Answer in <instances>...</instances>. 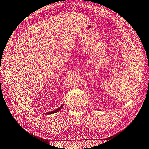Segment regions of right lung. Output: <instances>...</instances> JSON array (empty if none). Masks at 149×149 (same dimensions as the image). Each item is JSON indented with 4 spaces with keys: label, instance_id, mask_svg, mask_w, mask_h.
<instances>
[{
    "label": "right lung",
    "instance_id": "1",
    "mask_svg": "<svg viewBox=\"0 0 149 149\" xmlns=\"http://www.w3.org/2000/svg\"><path fill=\"white\" fill-rule=\"evenodd\" d=\"M63 105L64 104H62L60 107H58L57 109H56V110H55V111H51V112H47V113H46L47 114H54V113H56V112H58V111H60L61 109V108L63 107Z\"/></svg>",
    "mask_w": 149,
    "mask_h": 149
}]
</instances>
